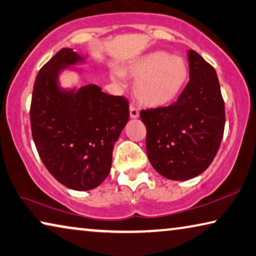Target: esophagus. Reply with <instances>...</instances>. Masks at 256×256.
<instances>
[{
	"label": "esophagus",
	"mask_w": 256,
	"mask_h": 256,
	"mask_svg": "<svg viewBox=\"0 0 256 256\" xmlns=\"http://www.w3.org/2000/svg\"><path fill=\"white\" fill-rule=\"evenodd\" d=\"M130 116H131V118H138L139 117V109L133 104H130Z\"/></svg>",
	"instance_id": "obj_1"
}]
</instances>
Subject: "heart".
Returning a JSON list of instances; mask_svg holds the SVG:
<instances>
[{
	"label": "heart",
	"instance_id": "obj_1",
	"mask_svg": "<svg viewBox=\"0 0 256 256\" xmlns=\"http://www.w3.org/2000/svg\"><path fill=\"white\" fill-rule=\"evenodd\" d=\"M136 80L134 93L144 106L160 107L168 104L180 94L188 80V66L181 56L165 51H155L141 56L126 70ZM120 78V70L114 72Z\"/></svg>",
	"mask_w": 256,
	"mask_h": 256
}]
</instances>
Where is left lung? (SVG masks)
Instances as JSON below:
<instances>
[{
    "instance_id": "8db88e82",
    "label": "left lung",
    "mask_w": 256,
    "mask_h": 256,
    "mask_svg": "<svg viewBox=\"0 0 256 256\" xmlns=\"http://www.w3.org/2000/svg\"><path fill=\"white\" fill-rule=\"evenodd\" d=\"M188 60L190 80L176 102L140 112L150 163L160 176L176 181L192 179L208 168L226 124L216 70L194 50Z\"/></svg>"
}]
</instances>
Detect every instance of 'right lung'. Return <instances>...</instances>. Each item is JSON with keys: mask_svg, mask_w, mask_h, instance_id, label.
<instances>
[{"mask_svg": "<svg viewBox=\"0 0 256 256\" xmlns=\"http://www.w3.org/2000/svg\"><path fill=\"white\" fill-rule=\"evenodd\" d=\"M83 58L64 48L40 68L30 104L32 136L48 171L74 190H91L110 172L112 148L130 116L128 101L88 84L62 90L59 72Z\"/></svg>", "mask_w": 256, "mask_h": 256, "instance_id": "obj_1", "label": "right lung"}]
</instances>
